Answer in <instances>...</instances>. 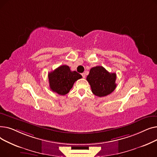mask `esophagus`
Masks as SVG:
<instances>
[{
  "instance_id": "esophagus-1",
  "label": "esophagus",
  "mask_w": 157,
  "mask_h": 157,
  "mask_svg": "<svg viewBox=\"0 0 157 157\" xmlns=\"http://www.w3.org/2000/svg\"><path fill=\"white\" fill-rule=\"evenodd\" d=\"M81 75H82V76H83V78H85V73H82Z\"/></svg>"
}]
</instances>
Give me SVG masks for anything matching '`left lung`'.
I'll return each instance as SVG.
<instances>
[{
	"instance_id": "8db88e82",
	"label": "left lung",
	"mask_w": 157,
	"mask_h": 157,
	"mask_svg": "<svg viewBox=\"0 0 157 157\" xmlns=\"http://www.w3.org/2000/svg\"><path fill=\"white\" fill-rule=\"evenodd\" d=\"M117 74L110 73L102 66L92 67L86 77L92 93L99 97L111 94L117 87Z\"/></svg>"
}]
</instances>
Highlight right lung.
Segmentation results:
<instances>
[{
  "mask_svg": "<svg viewBox=\"0 0 157 157\" xmlns=\"http://www.w3.org/2000/svg\"><path fill=\"white\" fill-rule=\"evenodd\" d=\"M82 76L76 71H71L68 65H63L48 73L49 84L53 92L60 95L68 94L74 83Z\"/></svg>",
  "mask_w": 157,
  "mask_h": 157,
  "instance_id": "obj_1",
  "label": "right lung"
}]
</instances>
